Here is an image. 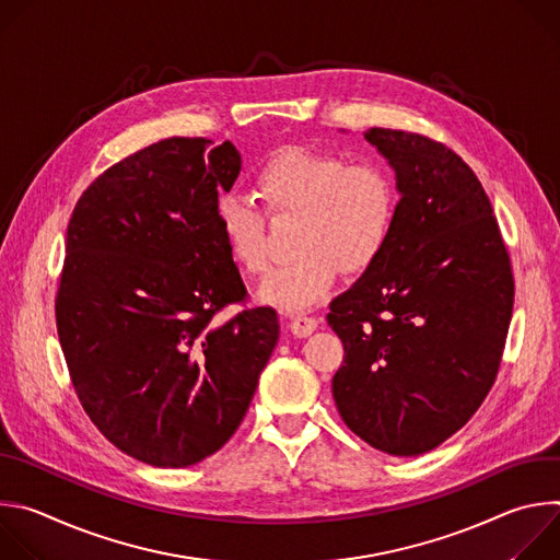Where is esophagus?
<instances>
[{
  "label": "esophagus",
  "mask_w": 560,
  "mask_h": 560,
  "mask_svg": "<svg viewBox=\"0 0 560 560\" xmlns=\"http://www.w3.org/2000/svg\"><path fill=\"white\" fill-rule=\"evenodd\" d=\"M316 326H318V322H316L314 316L299 314V316H294L292 322H290V332H292L294 337H310V335L316 330Z\"/></svg>",
  "instance_id": "esophagus-1"
}]
</instances>
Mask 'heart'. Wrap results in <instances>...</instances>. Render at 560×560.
I'll use <instances>...</instances> for the list:
<instances>
[{
  "label": "heart",
  "mask_w": 560,
  "mask_h": 560,
  "mask_svg": "<svg viewBox=\"0 0 560 560\" xmlns=\"http://www.w3.org/2000/svg\"><path fill=\"white\" fill-rule=\"evenodd\" d=\"M253 188L268 214H294L296 255L259 288V299L270 305H314L330 292L339 270L361 275L387 246L396 192L376 166H348L339 156L285 145L266 159ZM214 219L230 259L248 275H261L268 268L261 212L242 197L223 195Z\"/></svg>",
  "instance_id": "b5f03b06"
}]
</instances>
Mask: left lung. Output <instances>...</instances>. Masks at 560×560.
<instances>
[{
    "instance_id": "8db88e82",
    "label": "left lung",
    "mask_w": 560,
    "mask_h": 560,
    "mask_svg": "<svg viewBox=\"0 0 560 560\" xmlns=\"http://www.w3.org/2000/svg\"><path fill=\"white\" fill-rule=\"evenodd\" d=\"M401 201L381 257L330 303L343 341L332 396L346 425L392 456L458 432L488 396L514 305L510 255L471 168L423 135L363 132Z\"/></svg>"
}]
</instances>
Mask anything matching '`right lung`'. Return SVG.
<instances>
[{"instance_id":"right-lung-1","label":"right lung","mask_w":560,"mask_h":560,"mask_svg":"<svg viewBox=\"0 0 560 560\" xmlns=\"http://www.w3.org/2000/svg\"><path fill=\"white\" fill-rule=\"evenodd\" d=\"M242 171L230 143L156 141L79 197L55 301L74 392L97 430L154 467L214 454L244 421L277 341L272 307L246 299L214 206Z\"/></svg>"}]
</instances>
